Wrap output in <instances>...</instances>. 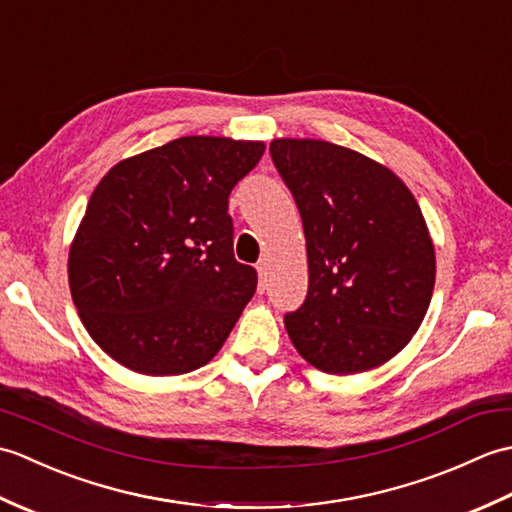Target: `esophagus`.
<instances>
[{
    "label": "esophagus",
    "instance_id": "34e87169",
    "mask_svg": "<svg viewBox=\"0 0 512 512\" xmlns=\"http://www.w3.org/2000/svg\"><path fill=\"white\" fill-rule=\"evenodd\" d=\"M257 273H259V286H257V290H259V295H264L266 286H268V266L266 264H259L257 266Z\"/></svg>",
    "mask_w": 512,
    "mask_h": 512
}]
</instances>
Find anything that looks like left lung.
<instances>
[{
    "mask_svg": "<svg viewBox=\"0 0 512 512\" xmlns=\"http://www.w3.org/2000/svg\"><path fill=\"white\" fill-rule=\"evenodd\" d=\"M270 156L301 213L308 297L284 325L325 374H361L418 332L436 284L420 206L394 171L354 149L275 138Z\"/></svg>",
    "mask_w": 512,
    "mask_h": 512,
    "instance_id": "1",
    "label": "left lung"
}]
</instances>
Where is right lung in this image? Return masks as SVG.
<instances>
[{"label": "right lung", "instance_id": "right-lung-1", "mask_svg": "<svg viewBox=\"0 0 512 512\" xmlns=\"http://www.w3.org/2000/svg\"><path fill=\"white\" fill-rule=\"evenodd\" d=\"M262 140L182 136L125 158L96 184L68 255L94 343L145 376H178L220 352L257 273L233 257L228 195Z\"/></svg>", "mask_w": 512, "mask_h": 512}]
</instances>
